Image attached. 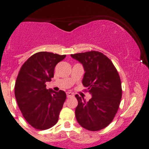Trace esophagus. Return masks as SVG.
Returning <instances> with one entry per match:
<instances>
[{"mask_svg": "<svg viewBox=\"0 0 149 149\" xmlns=\"http://www.w3.org/2000/svg\"><path fill=\"white\" fill-rule=\"evenodd\" d=\"M73 96H74V94H73L72 93H71V92H67V97H73Z\"/></svg>", "mask_w": 149, "mask_h": 149, "instance_id": "obj_1", "label": "esophagus"}]
</instances>
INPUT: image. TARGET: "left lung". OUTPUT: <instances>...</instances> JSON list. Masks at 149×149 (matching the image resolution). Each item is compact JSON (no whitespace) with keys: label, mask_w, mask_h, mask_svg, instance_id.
Wrapping results in <instances>:
<instances>
[{"label":"left lung","mask_w":149,"mask_h":149,"mask_svg":"<svg viewBox=\"0 0 149 149\" xmlns=\"http://www.w3.org/2000/svg\"><path fill=\"white\" fill-rule=\"evenodd\" d=\"M83 66L84 87L92 95L88 102L76 95L78 105L75 116L85 129L97 131L107 127L114 118L122 97L118 72L111 61L99 52L71 54Z\"/></svg>","instance_id":"8db88e82"}]
</instances>
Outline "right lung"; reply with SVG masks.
I'll return each mask as SVG.
<instances>
[{"label": "right lung", "instance_id": "add662e5", "mask_svg": "<svg viewBox=\"0 0 149 149\" xmlns=\"http://www.w3.org/2000/svg\"><path fill=\"white\" fill-rule=\"evenodd\" d=\"M66 55L41 52L32 55L21 67L15 84V97L23 116L33 128H50L57 123L66 100L62 90L46 88L55 66Z\"/></svg>", "mask_w": 149, "mask_h": 149}]
</instances>
